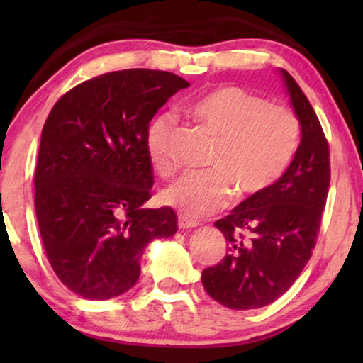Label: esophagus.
I'll list each match as a JSON object with an SVG mask.
<instances>
[{"label":"esophagus","mask_w":363,"mask_h":363,"mask_svg":"<svg viewBox=\"0 0 363 363\" xmlns=\"http://www.w3.org/2000/svg\"><path fill=\"white\" fill-rule=\"evenodd\" d=\"M196 226H200V223L195 220H188L185 216L178 218V228H180V230H190V228H196Z\"/></svg>","instance_id":"34e87169"}]
</instances>
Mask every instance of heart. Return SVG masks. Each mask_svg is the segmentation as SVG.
<instances>
[{"instance_id":"obj_1","label":"heart","mask_w":363,"mask_h":363,"mask_svg":"<svg viewBox=\"0 0 363 363\" xmlns=\"http://www.w3.org/2000/svg\"><path fill=\"white\" fill-rule=\"evenodd\" d=\"M188 116L215 138L208 175L188 173L162 191V201L183 215L200 218L220 210L233 190L240 198L266 191L286 170L297 145V121L289 108L236 86H218L198 96ZM175 117L158 113L145 130V152L153 170H175Z\"/></svg>"}]
</instances>
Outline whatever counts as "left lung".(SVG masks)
<instances>
[{
    "mask_svg": "<svg viewBox=\"0 0 363 363\" xmlns=\"http://www.w3.org/2000/svg\"><path fill=\"white\" fill-rule=\"evenodd\" d=\"M279 76L299 121L301 142L274 185L215 223L228 252L201 272V282L228 309H259L294 284L312 256L329 193V145L319 118L291 74L279 69Z\"/></svg>",
    "mask_w": 363,
    "mask_h": 363,
    "instance_id": "8db88e82",
    "label": "left lung"
}]
</instances>
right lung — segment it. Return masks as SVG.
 <instances>
[{
	"mask_svg": "<svg viewBox=\"0 0 363 363\" xmlns=\"http://www.w3.org/2000/svg\"><path fill=\"white\" fill-rule=\"evenodd\" d=\"M185 79L125 69L79 84L43 127L34 206L48 259L67 289L106 301L132 289L153 240L177 233L172 208H143L153 186L145 130Z\"/></svg>",
	"mask_w": 363,
	"mask_h": 363,
	"instance_id": "obj_1",
	"label": "right lung"
}]
</instances>
